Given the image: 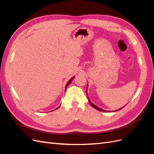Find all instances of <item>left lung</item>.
Instances as JSON below:
<instances>
[{"instance_id": "obj_1", "label": "left lung", "mask_w": 154, "mask_h": 154, "mask_svg": "<svg viewBox=\"0 0 154 154\" xmlns=\"http://www.w3.org/2000/svg\"><path fill=\"white\" fill-rule=\"evenodd\" d=\"M87 88H88V85H87V87H86V91H87ZM87 97H88V99L89 103L90 104V105H91V106L92 107L94 108H95V109H98V110H99V111H102V112H107V111L104 110V109H102V108H99L97 106H96V105H95L94 103H92L91 102V100L89 99V98H88V95H87ZM122 108H123V107L121 108H120V109H117V110H115L114 112H117V111L120 110V109H121Z\"/></svg>"}]
</instances>
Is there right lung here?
<instances>
[{
	"label": "right lung",
	"mask_w": 154,
	"mask_h": 154,
	"mask_svg": "<svg viewBox=\"0 0 154 154\" xmlns=\"http://www.w3.org/2000/svg\"><path fill=\"white\" fill-rule=\"evenodd\" d=\"M73 78H74V77H72L71 79H70L68 81V82H67V84H66V86H65V91H66V88L68 87V86L70 84V83H71V82L73 81ZM59 107H58L57 108H56V109H55L54 110H55V109H58ZM54 110H53V111H54Z\"/></svg>",
	"instance_id": "add662e5"
}]
</instances>
